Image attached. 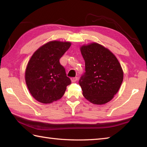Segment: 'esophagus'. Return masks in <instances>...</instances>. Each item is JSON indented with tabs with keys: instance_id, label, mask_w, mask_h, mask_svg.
<instances>
[{
	"instance_id": "obj_1",
	"label": "esophagus",
	"mask_w": 147,
	"mask_h": 147,
	"mask_svg": "<svg viewBox=\"0 0 147 147\" xmlns=\"http://www.w3.org/2000/svg\"><path fill=\"white\" fill-rule=\"evenodd\" d=\"M71 80L72 82H76V81L78 80V78L77 77H73V78H71Z\"/></svg>"
}]
</instances>
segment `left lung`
Returning a JSON list of instances; mask_svg holds the SVG:
<instances>
[{
    "mask_svg": "<svg viewBox=\"0 0 147 147\" xmlns=\"http://www.w3.org/2000/svg\"><path fill=\"white\" fill-rule=\"evenodd\" d=\"M80 51L85 62V73L79 81L83 95L92 104H106L113 98L123 81L121 64L109 49L98 43L83 45Z\"/></svg>",
    "mask_w": 147,
    "mask_h": 147,
    "instance_id": "obj_1",
    "label": "left lung"
}]
</instances>
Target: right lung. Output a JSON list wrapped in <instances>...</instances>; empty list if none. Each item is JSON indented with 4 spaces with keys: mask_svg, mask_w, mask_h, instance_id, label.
Wrapping results in <instances>:
<instances>
[{
    "mask_svg": "<svg viewBox=\"0 0 147 147\" xmlns=\"http://www.w3.org/2000/svg\"><path fill=\"white\" fill-rule=\"evenodd\" d=\"M71 45L51 41L37 50L28 63L25 81L31 95L43 104H51L64 95L71 81L59 59Z\"/></svg>",
    "mask_w": 147,
    "mask_h": 147,
    "instance_id": "obj_1",
    "label": "right lung"
}]
</instances>
